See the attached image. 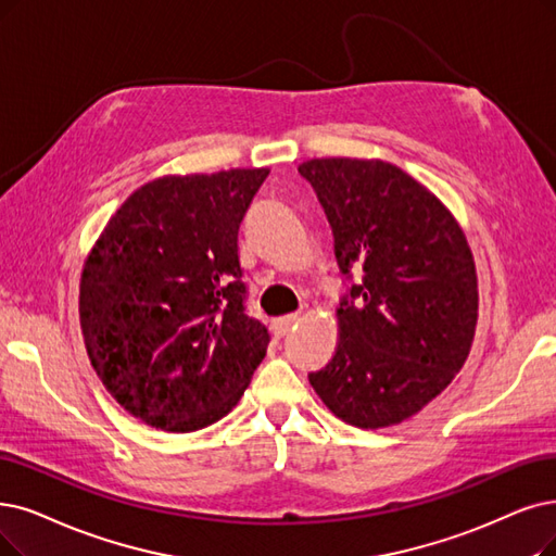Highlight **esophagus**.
<instances>
[{"mask_svg": "<svg viewBox=\"0 0 556 556\" xmlns=\"http://www.w3.org/2000/svg\"><path fill=\"white\" fill-rule=\"evenodd\" d=\"M299 315H287V317H278V319H274V324H271V330H274V336L276 338H285L287 332H290L296 324H299Z\"/></svg>", "mask_w": 556, "mask_h": 556, "instance_id": "esophagus-1", "label": "esophagus"}]
</instances>
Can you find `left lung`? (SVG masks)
Here are the masks:
<instances>
[{"label":"left lung","instance_id":"left-lung-1","mask_svg":"<svg viewBox=\"0 0 556 556\" xmlns=\"http://www.w3.org/2000/svg\"><path fill=\"white\" fill-rule=\"evenodd\" d=\"M351 280L338 307L340 342L307 374L332 415L361 429L392 427L445 390L477 328L472 251L452 212L408 173L381 160H307ZM364 274L352 282L350 269Z\"/></svg>","mask_w":556,"mask_h":556}]
</instances>
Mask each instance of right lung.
Segmentation results:
<instances>
[{
	"instance_id": "obj_1",
	"label": "right lung",
	"mask_w": 556,
	"mask_h": 556,
	"mask_svg": "<svg viewBox=\"0 0 556 556\" xmlns=\"http://www.w3.org/2000/svg\"><path fill=\"white\" fill-rule=\"evenodd\" d=\"M269 168L166 175L109 218L79 282L84 344L109 394L154 429L228 415L269 346L247 315L237 235Z\"/></svg>"
}]
</instances>
